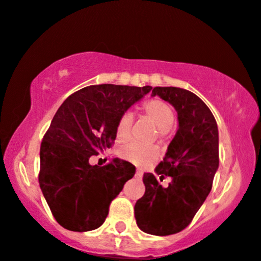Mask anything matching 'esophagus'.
Returning a JSON list of instances; mask_svg holds the SVG:
<instances>
[{
    "mask_svg": "<svg viewBox=\"0 0 261 261\" xmlns=\"http://www.w3.org/2000/svg\"><path fill=\"white\" fill-rule=\"evenodd\" d=\"M134 177H136L137 179H142V178H143V173L140 172V171H137V172H136V176H134Z\"/></svg>",
    "mask_w": 261,
    "mask_h": 261,
    "instance_id": "34e87169",
    "label": "esophagus"
}]
</instances>
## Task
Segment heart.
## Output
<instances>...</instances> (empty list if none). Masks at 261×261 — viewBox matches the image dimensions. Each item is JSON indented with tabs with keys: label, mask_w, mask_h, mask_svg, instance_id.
<instances>
[{
	"label": "heart",
	"mask_w": 261,
	"mask_h": 261,
	"mask_svg": "<svg viewBox=\"0 0 261 261\" xmlns=\"http://www.w3.org/2000/svg\"><path fill=\"white\" fill-rule=\"evenodd\" d=\"M143 111L150 121L159 128V134L164 137L167 128L173 123L174 113L166 102L161 100H150L144 103ZM133 117L130 113H123L117 122L116 134L119 140H127L130 134V127ZM121 155L125 160L138 166L151 164L159 155L158 148L151 145H143L139 143H128L121 148Z\"/></svg>",
	"instance_id": "b5f03b06"
}]
</instances>
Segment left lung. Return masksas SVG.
<instances>
[{
	"label": "left lung",
	"instance_id": "left-lung-1",
	"mask_svg": "<svg viewBox=\"0 0 261 261\" xmlns=\"http://www.w3.org/2000/svg\"><path fill=\"white\" fill-rule=\"evenodd\" d=\"M177 111L178 129L155 174L144 173L145 193L134 206L138 227L154 236L178 233L192 222L213 187L219 168V129L204 101L186 89L155 87ZM165 176L167 187L160 185Z\"/></svg>",
	"mask_w": 261,
	"mask_h": 261
}]
</instances>
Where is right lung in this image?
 Listing matches in <instances>:
<instances>
[{
	"label": "right lung",
	"mask_w": 261,
	"mask_h": 261,
	"mask_svg": "<svg viewBox=\"0 0 261 261\" xmlns=\"http://www.w3.org/2000/svg\"><path fill=\"white\" fill-rule=\"evenodd\" d=\"M151 89L90 85L57 110L40 148L39 183L62 227L87 232L105 222L110 204L134 176L136 166L118 158L93 166L89 159L111 148L119 117Z\"/></svg>",
	"instance_id": "right-lung-1"
}]
</instances>
